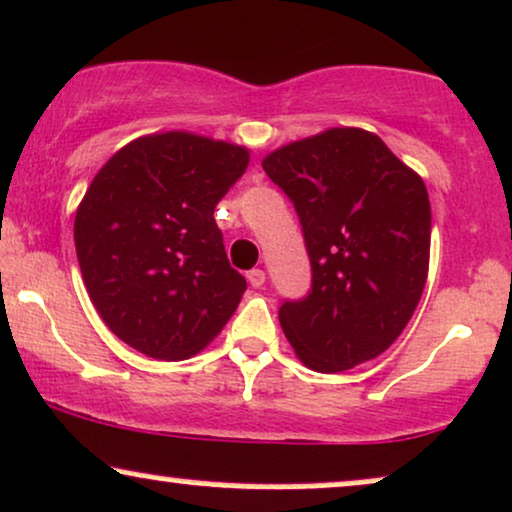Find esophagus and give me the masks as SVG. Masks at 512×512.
Returning a JSON list of instances; mask_svg holds the SVG:
<instances>
[{
	"label": "esophagus",
	"instance_id": "obj_1",
	"mask_svg": "<svg viewBox=\"0 0 512 512\" xmlns=\"http://www.w3.org/2000/svg\"><path fill=\"white\" fill-rule=\"evenodd\" d=\"M264 279H267V276H264L262 269H250V272H248V283L252 288L264 286Z\"/></svg>",
	"mask_w": 512,
	"mask_h": 512
}]
</instances>
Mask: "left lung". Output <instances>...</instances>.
<instances>
[{"label":"left lung","instance_id":"8db88e82","mask_svg":"<svg viewBox=\"0 0 512 512\" xmlns=\"http://www.w3.org/2000/svg\"><path fill=\"white\" fill-rule=\"evenodd\" d=\"M298 212L312 288L279 307L283 334L315 372L374 360L403 334L429 272L424 181L379 135L329 128L264 157Z\"/></svg>","mask_w":512,"mask_h":512}]
</instances>
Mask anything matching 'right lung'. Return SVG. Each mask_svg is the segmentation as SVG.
Instances as JSON below:
<instances>
[{"instance_id": "right-lung-1", "label": "right lung", "mask_w": 512, "mask_h": 512, "mask_svg": "<svg viewBox=\"0 0 512 512\" xmlns=\"http://www.w3.org/2000/svg\"><path fill=\"white\" fill-rule=\"evenodd\" d=\"M245 147L186 131L121 147L92 178L73 238L109 331L155 360H186L224 329L245 283L214 207L245 174Z\"/></svg>"}]
</instances>
